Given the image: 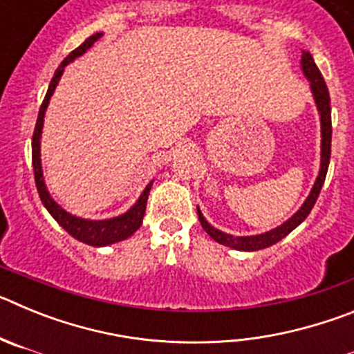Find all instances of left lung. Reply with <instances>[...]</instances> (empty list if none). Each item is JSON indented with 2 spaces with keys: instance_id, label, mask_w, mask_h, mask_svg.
Wrapping results in <instances>:
<instances>
[{
  "instance_id": "obj_1",
  "label": "left lung",
  "mask_w": 354,
  "mask_h": 354,
  "mask_svg": "<svg viewBox=\"0 0 354 354\" xmlns=\"http://www.w3.org/2000/svg\"><path fill=\"white\" fill-rule=\"evenodd\" d=\"M301 67L305 76L308 77L312 86V93H314L315 104H317L319 115H321V133H323V142H321V170H319L317 180H315L314 187H312L310 195L305 200V204L301 205L296 214L292 218L286 221L280 227L273 228L270 232L261 234V236H246V237H234L230 234H225L218 228L211 227V225L205 221V218L202 216L198 209V220L204 227L205 232L212 237L214 241H218L220 245L230 246V248L236 250H245V252H255V250L268 248V246H273L274 243H278L280 239L290 234L294 228L298 227L306 216L310 214L312 207H314L315 200H317L319 193H321V187H323L324 179H326L328 165H330V156H331V108H330V92H328V86L323 80V74L319 72L317 65H315L314 58H312L310 53L303 51L301 56Z\"/></svg>"
}]
</instances>
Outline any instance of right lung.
I'll return each mask as SVG.
<instances>
[{
	"label": "right lung",
	"instance_id": "add662e5",
	"mask_svg": "<svg viewBox=\"0 0 354 354\" xmlns=\"http://www.w3.org/2000/svg\"><path fill=\"white\" fill-rule=\"evenodd\" d=\"M101 35L102 33H95V35L88 37V39L81 44L80 48L74 49V51H72L71 55L62 62L60 67L56 68L55 76H53L51 83H49L48 93H46V97H44L42 104H40L39 118H37L35 131H33V140H31V161H33V174H35L37 192H39V196L40 200H42L44 207L48 209L49 214H51L53 218H55V220L65 228V232H68L74 239L81 241V243L90 246H106L133 236V234L140 228V225H142L143 214H145V207H147V198H149L150 186H152V184H149V186L145 187V192L142 193L138 202H136V204H134L126 214L111 218V220L90 221V220H81V218H76V216H72L68 214L67 211H64V209H62L60 205L56 204L55 200L51 198L49 192L46 189V184H44L42 167H40V134H42L44 113H46V108H48L49 104V99H51L58 81H60L62 74H64L65 65L71 64L74 58L83 55V53L86 51V49H88L97 39H101Z\"/></svg>",
	"mask_w": 354,
	"mask_h": 354
}]
</instances>
